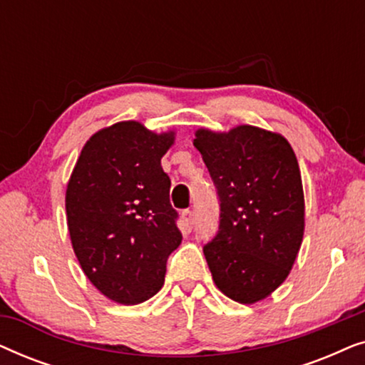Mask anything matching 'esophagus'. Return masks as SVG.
<instances>
[{
	"mask_svg": "<svg viewBox=\"0 0 365 365\" xmlns=\"http://www.w3.org/2000/svg\"><path fill=\"white\" fill-rule=\"evenodd\" d=\"M181 217H182V224H184V227H186V231H191L194 226V212L186 209V211H182Z\"/></svg>",
	"mask_w": 365,
	"mask_h": 365,
	"instance_id": "esophagus-1",
	"label": "esophagus"
}]
</instances>
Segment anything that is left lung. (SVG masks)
<instances>
[{
	"instance_id": "left-lung-1",
	"label": "left lung",
	"mask_w": 365,
	"mask_h": 365,
	"mask_svg": "<svg viewBox=\"0 0 365 365\" xmlns=\"http://www.w3.org/2000/svg\"><path fill=\"white\" fill-rule=\"evenodd\" d=\"M194 136L221 202L219 231L204 246L212 281L232 301L256 304L286 281L302 244L297 158L282 134L251 124Z\"/></svg>"
}]
</instances>
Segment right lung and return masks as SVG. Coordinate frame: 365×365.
Returning <instances> with one entry per match:
<instances>
[{
  "mask_svg": "<svg viewBox=\"0 0 365 365\" xmlns=\"http://www.w3.org/2000/svg\"><path fill=\"white\" fill-rule=\"evenodd\" d=\"M176 133L139 121L99 129L81 149L66 186V219L79 266L103 296L124 306L164 284L169 254L182 241L161 158Z\"/></svg>",
  "mask_w": 365,
  "mask_h": 365,
  "instance_id": "add662e5",
  "label": "right lung"
}]
</instances>
